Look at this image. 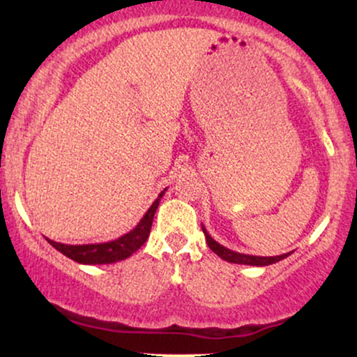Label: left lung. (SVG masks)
<instances>
[{
  "mask_svg": "<svg viewBox=\"0 0 357 357\" xmlns=\"http://www.w3.org/2000/svg\"><path fill=\"white\" fill-rule=\"evenodd\" d=\"M203 228V233H204V238H206V243L208 247H210L213 252L216 253L220 258H223V260L230 261V264H241V265H253V267H265V265H272V264H277V261L284 260L290 255V253H284V255H277V257H257V255H245V253H238V252H233V250L223 247V245H220L218 241H215L210 236V233L206 231V228Z\"/></svg>",
  "mask_w": 357,
  "mask_h": 357,
  "instance_id": "1",
  "label": "left lung"
}]
</instances>
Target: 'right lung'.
<instances>
[{
	"instance_id": "obj_1",
	"label": "right lung",
	"mask_w": 357,
	"mask_h": 357,
	"mask_svg": "<svg viewBox=\"0 0 357 357\" xmlns=\"http://www.w3.org/2000/svg\"><path fill=\"white\" fill-rule=\"evenodd\" d=\"M165 191L159 192V196L155 198V202L151 204L149 210L146 211V215L142 216V220L139 221L137 227L132 228L126 235L119 236L117 240L105 241V243H89V245H67V243H59V241H53L47 238L48 243L53 248L59 250L60 253H63L65 257L72 258L77 264L84 265H105V264H116V261L126 260L132 253H136L142 245L146 243L147 236L151 233V227H153V218L154 213L158 210L159 202H161Z\"/></svg>"
}]
</instances>
